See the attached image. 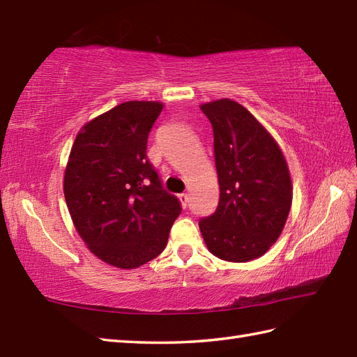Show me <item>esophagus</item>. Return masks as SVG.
<instances>
[{
    "label": "esophagus",
    "mask_w": 357,
    "mask_h": 357,
    "mask_svg": "<svg viewBox=\"0 0 357 357\" xmlns=\"http://www.w3.org/2000/svg\"><path fill=\"white\" fill-rule=\"evenodd\" d=\"M178 198H179V201H181V204H183V207H187V204H188V196H187V193L178 195Z\"/></svg>",
    "instance_id": "obj_1"
}]
</instances>
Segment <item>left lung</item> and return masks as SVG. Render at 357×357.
<instances>
[{
    "label": "left lung",
    "instance_id": "left-lung-1",
    "mask_svg": "<svg viewBox=\"0 0 357 357\" xmlns=\"http://www.w3.org/2000/svg\"><path fill=\"white\" fill-rule=\"evenodd\" d=\"M213 127L219 202L199 229L219 259L248 262L275 244L291 207L293 188L276 141L244 105L231 100L202 104Z\"/></svg>",
    "mask_w": 357,
    "mask_h": 357
}]
</instances>
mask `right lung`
Segmentation results:
<instances>
[{"instance_id":"obj_1","label":"right lung","mask_w":357,"mask_h":357,"mask_svg":"<svg viewBox=\"0 0 357 357\" xmlns=\"http://www.w3.org/2000/svg\"><path fill=\"white\" fill-rule=\"evenodd\" d=\"M162 107L127 101L92 119L77 135L66 167L75 229L113 267L136 268L161 255L183 210L147 158L149 133Z\"/></svg>"}]
</instances>
